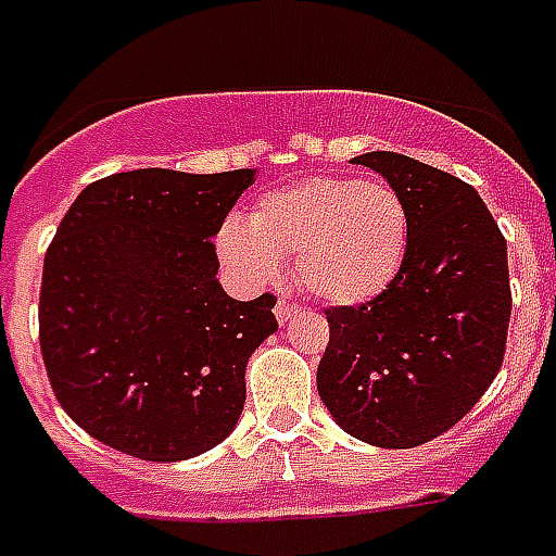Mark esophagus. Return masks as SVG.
Segmentation results:
<instances>
[{"label": "esophagus", "instance_id": "esophagus-1", "mask_svg": "<svg viewBox=\"0 0 556 556\" xmlns=\"http://www.w3.org/2000/svg\"><path fill=\"white\" fill-rule=\"evenodd\" d=\"M274 314H277L279 326H286L288 320H294L296 314H303V308H300L296 303H291V300H279L277 308H274Z\"/></svg>", "mask_w": 556, "mask_h": 556}]
</instances>
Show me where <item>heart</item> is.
Returning <instances> with one entry per match:
<instances>
[{
  "label": "heart",
  "instance_id": "heart-1",
  "mask_svg": "<svg viewBox=\"0 0 556 556\" xmlns=\"http://www.w3.org/2000/svg\"><path fill=\"white\" fill-rule=\"evenodd\" d=\"M409 213L380 181L314 176L265 192L248 222L227 218L218 260L253 286L270 282L279 256L296 253V277L331 305L369 303L404 265Z\"/></svg>",
  "mask_w": 556,
  "mask_h": 556
}]
</instances>
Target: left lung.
I'll use <instances>...</instances> for the list:
<instances>
[{
	"instance_id": "left-lung-1",
	"label": "left lung",
	"mask_w": 556,
	"mask_h": 556,
	"mask_svg": "<svg viewBox=\"0 0 556 556\" xmlns=\"http://www.w3.org/2000/svg\"><path fill=\"white\" fill-rule=\"evenodd\" d=\"M355 161L401 192L409 242L387 291L326 312L331 334L317 392L349 435L387 450L418 447L462 421L500 371L508 244L462 178L397 152Z\"/></svg>"
}]
</instances>
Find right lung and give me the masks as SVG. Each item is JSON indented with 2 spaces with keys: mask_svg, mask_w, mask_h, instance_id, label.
<instances>
[{
  "mask_svg": "<svg viewBox=\"0 0 556 556\" xmlns=\"http://www.w3.org/2000/svg\"><path fill=\"white\" fill-rule=\"evenodd\" d=\"M253 169H132L74 199L42 265L39 349L74 424L143 462H185L233 432L244 366L277 331L262 294L216 279L213 236Z\"/></svg>",
  "mask_w": 556,
  "mask_h": 556,
  "instance_id": "1",
  "label": "right lung"
}]
</instances>
